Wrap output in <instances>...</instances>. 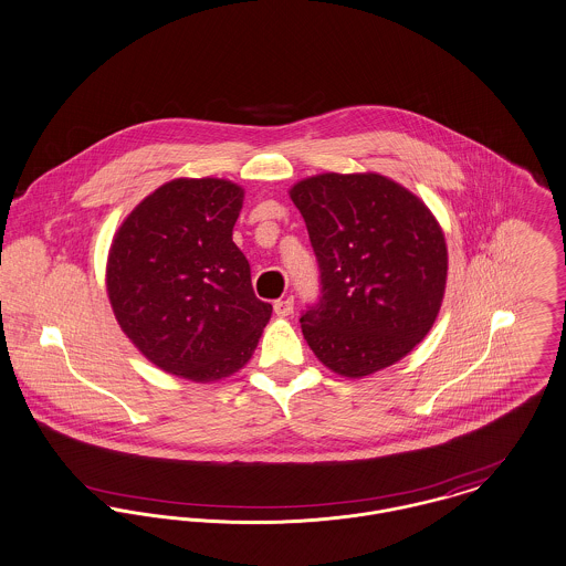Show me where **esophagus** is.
Segmentation results:
<instances>
[{"label":"esophagus","mask_w":566,"mask_h":566,"mask_svg":"<svg viewBox=\"0 0 566 566\" xmlns=\"http://www.w3.org/2000/svg\"><path fill=\"white\" fill-rule=\"evenodd\" d=\"M293 307H295L293 297H284V300H277V302L273 304V312H275L277 316H289V314L293 312Z\"/></svg>","instance_id":"34e87169"}]
</instances>
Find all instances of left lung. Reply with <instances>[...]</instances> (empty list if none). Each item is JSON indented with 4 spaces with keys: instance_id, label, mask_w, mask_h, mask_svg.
<instances>
[{
    "instance_id": "obj_1",
    "label": "left lung",
    "mask_w": 566,
    "mask_h": 566,
    "mask_svg": "<svg viewBox=\"0 0 566 566\" xmlns=\"http://www.w3.org/2000/svg\"><path fill=\"white\" fill-rule=\"evenodd\" d=\"M318 261L321 297L302 312L314 355L343 377L391 366L433 327L448 250L420 198L381 175H318L291 189Z\"/></svg>"
}]
</instances>
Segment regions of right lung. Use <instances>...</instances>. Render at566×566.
Returning a JSON list of instances; mask_svg holds the SVG:
<instances>
[{"mask_svg": "<svg viewBox=\"0 0 566 566\" xmlns=\"http://www.w3.org/2000/svg\"><path fill=\"white\" fill-rule=\"evenodd\" d=\"M243 189L221 178H176L142 200L107 259L114 314L161 370L191 381L237 373L271 318L232 241Z\"/></svg>", "mask_w": 566, "mask_h": 566, "instance_id": "1", "label": "right lung"}]
</instances>
